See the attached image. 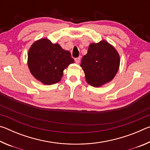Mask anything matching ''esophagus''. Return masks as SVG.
Masks as SVG:
<instances>
[{
    "label": "esophagus",
    "mask_w": 150,
    "mask_h": 150,
    "mask_svg": "<svg viewBox=\"0 0 150 150\" xmlns=\"http://www.w3.org/2000/svg\"><path fill=\"white\" fill-rule=\"evenodd\" d=\"M80 60H81V57H79L75 58V62L76 63H79L80 62Z\"/></svg>",
    "instance_id": "34e87169"
}]
</instances>
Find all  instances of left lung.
<instances>
[{"label": "left lung", "mask_w": 150, "mask_h": 150, "mask_svg": "<svg viewBox=\"0 0 150 150\" xmlns=\"http://www.w3.org/2000/svg\"><path fill=\"white\" fill-rule=\"evenodd\" d=\"M120 65V55L112 45L105 40L91 44L87 54L83 57L81 67L86 81L98 87L109 83L115 77Z\"/></svg>", "instance_id": "left-lung-1"}]
</instances>
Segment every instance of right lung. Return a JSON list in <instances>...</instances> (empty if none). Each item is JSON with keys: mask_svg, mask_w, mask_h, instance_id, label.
<instances>
[{"mask_svg": "<svg viewBox=\"0 0 150 150\" xmlns=\"http://www.w3.org/2000/svg\"><path fill=\"white\" fill-rule=\"evenodd\" d=\"M74 62L69 52L50 40H37L29 49L28 65L32 75L44 85H53L60 81L63 70Z\"/></svg>", "mask_w": 150, "mask_h": 150, "instance_id": "add662e5", "label": "right lung"}]
</instances>
